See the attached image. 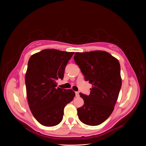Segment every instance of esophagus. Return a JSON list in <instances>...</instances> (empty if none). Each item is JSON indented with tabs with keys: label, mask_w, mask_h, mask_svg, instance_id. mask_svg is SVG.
Wrapping results in <instances>:
<instances>
[{
	"label": "esophagus",
	"mask_w": 146,
	"mask_h": 146,
	"mask_svg": "<svg viewBox=\"0 0 146 146\" xmlns=\"http://www.w3.org/2000/svg\"><path fill=\"white\" fill-rule=\"evenodd\" d=\"M75 94H76V97H79V93L78 92H76Z\"/></svg>",
	"instance_id": "34e87169"
}]
</instances>
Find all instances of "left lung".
I'll return each mask as SVG.
<instances>
[{
    "label": "left lung",
    "mask_w": 146,
    "mask_h": 146,
    "mask_svg": "<svg viewBox=\"0 0 146 146\" xmlns=\"http://www.w3.org/2000/svg\"><path fill=\"white\" fill-rule=\"evenodd\" d=\"M74 60L92 85L89 95L80 93L84 105L78 108L79 119L98 125L111 115L117 101L122 85L119 61L104 51L75 52Z\"/></svg>",
    "instance_id": "left-lung-1"
}]
</instances>
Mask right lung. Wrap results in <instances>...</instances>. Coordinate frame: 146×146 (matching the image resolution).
<instances>
[{
	"mask_svg": "<svg viewBox=\"0 0 146 146\" xmlns=\"http://www.w3.org/2000/svg\"><path fill=\"white\" fill-rule=\"evenodd\" d=\"M73 52L45 49L29 59L25 76L27 95L33 116L41 125L52 127L62 121L64 108L73 99L71 89L57 88Z\"/></svg>",
	"mask_w": 146,
	"mask_h": 146,
	"instance_id": "add662e5",
	"label": "right lung"
}]
</instances>
